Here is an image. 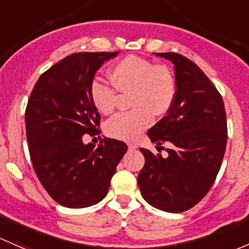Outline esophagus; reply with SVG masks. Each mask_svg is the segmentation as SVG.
I'll use <instances>...</instances> for the list:
<instances>
[{
    "mask_svg": "<svg viewBox=\"0 0 249 249\" xmlns=\"http://www.w3.org/2000/svg\"><path fill=\"white\" fill-rule=\"evenodd\" d=\"M129 149H131V150H135V149H137V145L133 144V143H129Z\"/></svg>",
    "mask_w": 249,
    "mask_h": 249,
    "instance_id": "1",
    "label": "esophagus"
}]
</instances>
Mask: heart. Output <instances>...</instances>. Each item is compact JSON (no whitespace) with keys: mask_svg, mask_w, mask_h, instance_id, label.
Wrapping results in <instances>:
<instances>
[{"mask_svg":"<svg viewBox=\"0 0 249 249\" xmlns=\"http://www.w3.org/2000/svg\"><path fill=\"white\" fill-rule=\"evenodd\" d=\"M112 85L120 93L130 91L129 112L118 113L106 123V133L122 141H133L151 126L154 114L169 111L175 98V82L167 68L155 65L137 56H126L111 68ZM90 99L95 108L104 114L114 111L117 93L109 86L94 81Z\"/></svg>","mask_w":249,"mask_h":249,"instance_id":"heart-1","label":"heart"}]
</instances>
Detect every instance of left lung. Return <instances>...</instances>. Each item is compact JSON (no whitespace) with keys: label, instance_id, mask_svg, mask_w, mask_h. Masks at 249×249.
Listing matches in <instances>:
<instances>
[{"label":"left lung","instance_id":"left-lung-1","mask_svg":"<svg viewBox=\"0 0 249 249\" xmlns=\"http://www.w3.org/2000/svg\"><path fill=\"white\" fill-rule=\"evenodd\" d=\"M171 61L175 71V98L168 114L148 131L151 143L168 156L141 148L145 163L138 186L146 203L166 213L193 208L214 182L227 145L224 103L197 64L173 52L155 53Z\"/></svg>","mask_w":249,"mask_h":249}]
</instances>
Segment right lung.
<instances>
[{"instance_id": "1", "label": "right lung", "mask_w": 249, "mask_h": 249, "mask_svg": "<svg viewBox=\"0 0 249 249\" xmlns=\"http://www.w3.org/2000/svg\"><path fill=\"white\" fill-rule=\"evenodd\" d=\"M119 52H78L51 67L36 81L25 113L28 150L36 177L52 199L81 209L106 197L127 145L104 138L85 144L100 114L90 99L99 68Z\"/></svg>"}]
</instances>
